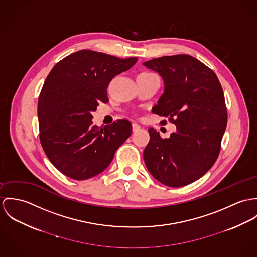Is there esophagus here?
<instances>
[{
	"label": "esophagus",
	"mask_w": 257,
	"mask_h": 257,
	"mask_svg": "<svg viewBox=\"0 0 257 257\" xmlns=\"http://www.w3.org/2000/svg\"><path fill=\"white\" fill-rule=\"evenodd\" d=\"M140 126L138 125V124H136V123H133L132 124V130H133V132H136V131H138V130H140Z\"/></svg>",
	"instance_id": "34e87169"
}]
</instances>
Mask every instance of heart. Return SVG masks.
<instances>
[{"label":"heart","mask_w":257,"mask_h":257,"mask_svg":"<svg viewBox=\"0 0 257 257\" xmlns=\"http://www.w3.org/2000/svg\"><path fill=\"white\" fill-rule=\"evenodd\" d=\"M144 73H147V72H144Z\"/></svg>","instance_id":"1"}]
</instances>
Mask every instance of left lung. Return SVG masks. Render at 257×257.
<instances>
[{
  "instance_id": "obj_1",
  "label": "left lung",
  "mask_w": 257,
  "mask_h": 257,
  "mask_svg": "<svg viewBox=\"0 0 257 257\" xmlns=\"http://www.w3.org/2000/svg\"><path fill=\"white\" fill-rule=\"evenodd\" d=\"M143 64L159 73L165 83L153 113L176 126L169 139L149 129L146 167L167 186L187 185L209 171L219 156L228 122L223 88L216 74L190 55L164 56Z\"/></svg>"
}]
</instances>
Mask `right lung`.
<instances>
[{"instance_id":"obj_1","label":"right lung","mask_w":257,"mask_h":257,"mask_svg":"<svg viewBox=\"0 0 257 257\" xmlns=\"http://www.w3.org/2000/svg\"><path fill=\"white\" fill-rule=\"evenodd\" d=\"M137 60L80 50L50 71L38 99L39 138L49 161L66 176L85 180L97 175L131 135L128 120L98 128L92 125L91 112L108 102L110 81Z\"/></svg>"}]
</instances>
